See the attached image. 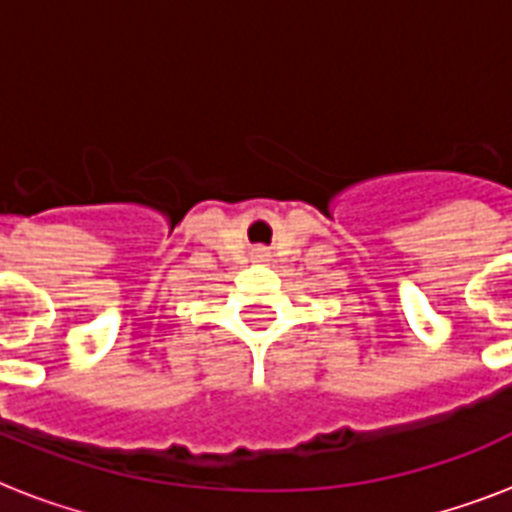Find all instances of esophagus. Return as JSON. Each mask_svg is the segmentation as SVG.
Wrapping results in <instances>:
<instances>
[{
    "label": "esophagus",
    "mask_w": 512,
    "mask_h": 512,
    "mask_svg": "<svg viewBox=\"0 0 512 512\" xmlns=\"http://www.w3.org/2000/svg\"><path fill=\"white\" fill-rule=\"evenodd\" d=\"M252 255H255L257 260H265V257H271V252H268V247H255L252 249Z\"/></svg>",
    "instance_id": "1"
}]
</instances>
